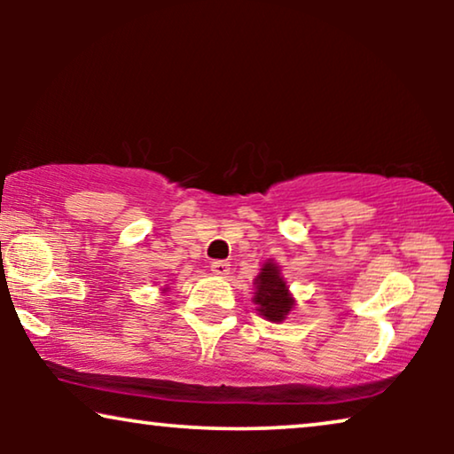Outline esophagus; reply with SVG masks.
<instances>
[{"label": "esophagus", "instance_id": "obj_1", "mask_svg": "<svg viewBox=\"0 0 454 454\" xmlns=\"http://www.w3.org/2000/svg\"><path fill=\"white\" fill-rule=\"evenodd\" d=\"M229 266H231V264H229L227 260H215V262L210 264V270H213L215 275L223 277V275H227V272H229Z\"/></svg>", "mask_w": 454, "mask_h": 454}]
</instances>
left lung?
I'll return each instance as SVG.
<instances>
[{"label": "left lung", "mask_w": 454, "mask_h": 454, "mask_svg": "<svg viewBox=\"0 0 454 454\" xmlns=\"http://www.w3.org/2000/svg\"><path fill=\"white\" fill-rule=\"evenodd\" d=\"M254 303H258V312L270 322H281L291 312V300L287 285H285L281 270L272 262H266L256 278V295Z\"/></svg>", "instance_id": "obj_1"}]
</instances>
